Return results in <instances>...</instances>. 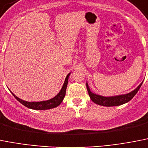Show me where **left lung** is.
Segmentation results:
<instances>
[{"mask_svg": "<svg viewBox=\"0 0 148 148\" xmlns=\"http://www.w3.org/2000/svg\"><path fill=\"white\" fill-rule=\"evenodd\" d=\"M142 83H140L136 89L132 91L131 92L127 94H124V95H115V96H110V97H105V96L99 95L93 93L91 92L89 86H88V83H86V88L88 93L89 95V97L94 103H95L96 104L101 105L103 106H120V105L124 104L126 103L129 102L131 99L133 98L136 93L138 92L139 90L140 87L142 86Z\"/></svg>", "mask_w": 148, "mask_h": 148, "instance_id": "8db88e82", "label": "left lung"}]
</instances>
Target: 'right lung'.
I'll list each match as a JSON object with an SVG mask.
<instances>
[{"mask_svg":"<svg viewBox=\"0 0 148 148\" xmlns=\"http://www.w3.org/2000/svg\"><path fill=\"white\" fill-rule=\"evenodd\" d=\"M71 73H69L68 75L66 76V78L65 79V82L63 83V86L62 87L60 92L56 95L55 97L53 98L47 100V101H39V102H29V101H24L22 99H20L17 96L15 95L11 91V93L12 94V95L15 97V99L18 101L25 106L26 107L29 108V109H32V110H50V109H53L56 106H58L62 102L64 97L65 95V92H66V88L67 85H68V82H69V77L70 76Z\"/></svg>","mask_w":148,"mask_h":148,"instance_id":"add662e5","label":"right lung"}]
</instances>
